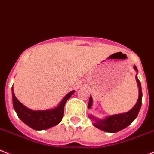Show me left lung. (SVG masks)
I'll use <instances>...</instances> for the list:
<instances>
[{
	"label": "left lung",
	"mask_w": 154,
	"mask_h": 154,
	"mask_svg": "<svg viewBox=\"0 0 154 154\" xmlns=\"http://www.w3.org/2000/svg\"><path fill=\"white\" fill-rule=\"evenodd\" d=\"M134 69L137 73L138 70H137V68L136 67L135 65L134 66ZM135 77L139 89L138 99H137V101L136 103L135 106H134L128 112L112 115V116H108V117L105 118L103 119H98L93 117V116H89L90 119H93L94 121L93 125L95 127H97V128L100 129V130L103 131L110 132V133H116V132L122 130V129L128 127L137 118L142 103V90L141 84H140V80L137 78V74H136ZM92 104H93V99H92V97L90 96L88 103L89 109H91Z\"/></svg>",
	"instance_id": "1"
}]
</instances>
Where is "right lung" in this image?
Returning <instances> with one entry per match:
<instances>
[{"label": "right lung", "instance_id": "right-lung-1", "mask_svg": "<svg viewBox=\"0 0 154 154\" xmlns=\"http://www.w3.org/2000/svg\"><path fill=\"white\" fill-rule=\"evenodd\" d=\"M75 90L67 93L59 105L54 109L48 110H32L26 107L15 97L12 87V99L14 110L17 116L25 124L34 130L48 129L61 122L64 116V106L68 99L74 94Z\"/></svg>", "mask_w": 154, "mask_h": 154}]
</instances>
